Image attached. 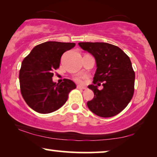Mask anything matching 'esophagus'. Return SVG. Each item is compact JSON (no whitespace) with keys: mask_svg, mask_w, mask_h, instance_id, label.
Returning <instances> with one entry per match:
<instances>
[{"mask_svg":"<svg viewBox=\"0 0 157 157\" xmlns=\"http://www.w3.org/2000/svg\"><path fill=\"white\" fill-rule=\"evenodd\" d=\"M77 88L79 89H86V87L82 86H77Z\"/></svg>","mask_w":157,"mask_h":157,"instance_id":"obj_1","label":"esophagus"}]
</instances>
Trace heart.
Instances as JSON below:
<instances>
[{
    "instance_id": "1",
    "label": "heart",
    "mask_w": 157,
    "mask_h": 157,
    "mask_svg": "<svg viewBox=\"0 0 157 157\" xmlns=\"http://www.w3.org/2000/svg\"><path fill=\"white\" fill-rule=\"evenodd\" d=\"M86 77V76H82V77H78V78H76V81H78V82H81L83 79H85Z\"/></svg>"
}]
</instances>
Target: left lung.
<instances>
[{
	"instance_id": "obj_1",
	"label": "left lung",
	"mask_w": 157,
	"mask_h": 157,
	"mask_svg": "<svg viewBox=\"0 0 157 157\" xmlns=\"http://www.w3.org/2000/svg\"><path fill=\"white\" fill-rule=\"evenodd\" d=\"M79 46L96 60L94 83H103V89L91 84L94 97L87 106L96 115L111 117L126 108L134 91L135 73L129 57L114 45L104 42H81Z\"/></svg>"
}]
</instances>
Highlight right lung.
I'll return each instance as SVG.
<instances>
[{
	"label": "right lung",
	"mask_w": 157,
	"mask_h": 157,
	"mask_svg": "<svg viewBox=\"0 0 157 157\" xmlns=\"http://www.w3.org/2000/svg\"><path fill=\"white\" fill-rule=\"evenodd\" d=\"M75 46L74 43L47 41L36 46L23 59L19 72L21 94L36 112L49 113L58 110L66 102L68 93L76 88L70 79L57 84L52 79L61 56Z\"/></svg>",
	"instance_id": "add662e5"
}]
</instances>
